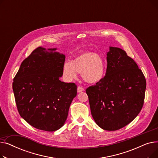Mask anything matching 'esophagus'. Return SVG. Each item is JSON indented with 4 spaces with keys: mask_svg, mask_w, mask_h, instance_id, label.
I'll return each mask as SVG.
<instances>
[{
    "mask_svg": "<svg viewBox=\"0 0 158 158\" xmlns=\"http://www.w3.org/2000/svg\"><path fill=\"white\" fill-rule=\"evenodd\" d=\"M84 91V88H82V86H78L77 87V92L78 93H80L81 92H83Z\"/></svg>",
    "mask_w": 158,
    "mask_h": 158,
    "instance_id": "esophagus-1",
    "label": "esophagus"
}]
</instances>
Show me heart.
I'll return each instance as SVG.
<instances>
[{
  "label": "heart",
  "instance_id": "1",
  "mask_svg": "<svg viewBox=\"0 0 158 158\" xmlns=\"http://www.w3.org/2000/svg\"><path fill=\"white\" fill-rule=\"evenodd\" d=\"M77 72L81 73L82 79L88 83L100 81L105 73V63L102 57L92 52H82L70 62H65L63 67V76L68 81L77 77Z\"/></svg>",
  "mask_w": 158,
  "mask_h": 158
}]
</instances>
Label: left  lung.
<instances>
[{
  "label": "left lung",
  "instance_id": "obj_1",
  "mask_svg": "<svg viewBox=\"0 0 158 158\" xmlns=\"http://www.w3.org/2000/svg\"><path fill=\"white\" fill-rule=\"evenodd\" d=\"M106 59V76L86 92L96 123L104 130L116 131L131 122L142 110L146 80L123 50L110 47Z\"/></svg>",
  "mask_w": 158,
  "mask_h": 158
}]
</instances>
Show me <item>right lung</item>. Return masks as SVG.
<instances>
[{
  "instance_id": "obj_1",
  "label": "right lung",
  "mask_w": 158,
  "mask_h": 158,
  "mask_svg": "<svg viewBox=\"0 0 158 158\" xmlns=\"http://www.w3.org/2000/svg\"><path fill=\"white\" fill-rule=\"evenodd\" d=\"M56 51L36 48L22 61L13 82L21 117L32 127L50 132L64 125L77 95L76 84L60 80L65 56Z\"/></svg>"
}]
</instances>
